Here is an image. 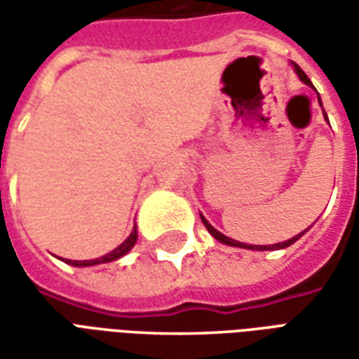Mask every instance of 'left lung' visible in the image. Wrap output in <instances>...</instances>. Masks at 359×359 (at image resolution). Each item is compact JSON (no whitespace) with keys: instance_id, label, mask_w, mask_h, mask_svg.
Masks as SVG:
<instances>
[{"instance_id":"8db88e82","label":"left lung","mask_w":359,"mask_h":359,"mask_svg":"<svg viewBox=\"0 0 359 359\" xmlns=\"http://www.w3.org/2000/svg\"><path fill=\"white\" fill-rule=\"evenodd\" d=\"M292 67H294V71H296V74H298V79H300V81L304 82V84H308V86H311V88H313V84H311V81H309V79H308V74L304 73V71H302L300 67L296 65V63H292ZM319 103H321V100H319ZM202 223H203V225H205V229L210 231V234H211V236H213V238H215V241L223 242V244H226V246H236V248H246V250H262V252H264V250L288 248L290 244H294V242H296V241H298V238H300L302 234H306V231H308V229H306L304 233L296 234V236H292L290 241L278 242V244H269V246H252V244H244V242L233 241V238H229V236H225V234H221V233H219V231H217V229H213V226H211L210 223L205 221V217H203V215H202Z\"/></svg>"}]
</instances>
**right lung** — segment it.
I'll list each match as a JSON object with an SVG mask.
<instances>
[{"label":"right lung","instance_id":"right-lung-1","mask_svg":"<svg viewBox=\"0 0 359 359\" xmlns=\"http://www.w3.org/2000/svg\"><path fill=\"white\" fill-rule=\"evenodd\" d=\"M136 238H138V233H136V226L133 229V233H130V236L126 238L118 248H115L113 252H109V254H105V256L97 257V259H84V262H71V259H67V264L74 265V267H88V265H97V264H109V262H115V259H118V257H123L126 254V252H130V248H133L134 244H136Z\"/></svg>","mask_w":359,"mask_h":359}]
</instances>
